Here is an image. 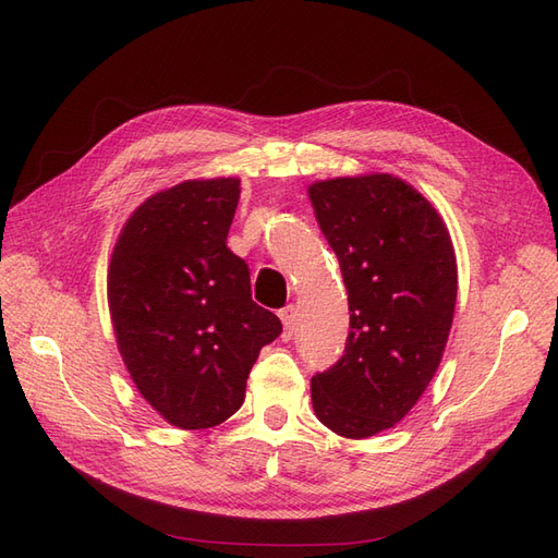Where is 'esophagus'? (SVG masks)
Returning <instances> with one entry per match:
<instances>
[{
  "label": "esophagus",
  "instance_id": "esophagus-1",
  "mask_svg": "<svg viewBox=\"0 0 558 558\" xmlns=\"http://www.w3.org/2000/svg\"><path fill=\"white\" fill-rule=\"evenodd\" d=\"M280 319L284 325V333L292 336L294 327H296V308H294V305H284V308L280 311Z\"/></svg>",
  "mask_w": 558,
  "mask_h": 558
}]
</instances>
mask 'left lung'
Segmentation results:
<instances>
[{
	"label": "left lung",
	"mask_w": 558,
	"mask_h": 558,
	"mask_svg": "<svg viewBox=\"0 0 558 558\" xmlns=\"http://www.w3.org/2000/svg\"><path fill=\"white\" fill-rule=\"evenodd\" d=\"M308 196L350 305L345 352L313 375V408L333 434L368 438L401 422L438 371L457 303L454 247L438 210L397 175L331 178Z\"/></svg>",
	"instance_id": "1"
}]
</instances>
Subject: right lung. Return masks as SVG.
<instances>
[{"mask_svg":"<svg viewBox=\"0 0 558 558\" xmlns=\"http://www.w3.org/2000/svg\"><path fill=\"white\" fill-rule=\"evenodd\" d=\"M239 196V178L178 183L143 202L113 247L118 350L141 397L178 428L229 420L259 350L282 331L227 247Z\"/></svg>","mask_w":558,"mask_h":558,"instance_id":"1","label":"right lung"}]
</instances>
